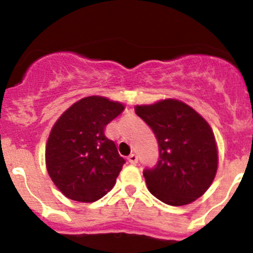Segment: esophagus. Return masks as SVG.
Returning a JSON list of instances; mask_svg holds the SVG:
<instances>
[{
  "mask_svg": "<svg viewBox=\"0 0 253 253\" xmlns=\"http://www.w3.org/2000/svg\"><path fill=\"white\" fill-rule=\"evenodd\" d=\"M127 159H128L129 164H133V165L137 164V162H138V157H137L136 154H129Z\"/></svg>",
  "mask_w": 253,
  "mask_h": 253,
  "instance_id": "1",
  "label": "esophagus"
}]
</instances>
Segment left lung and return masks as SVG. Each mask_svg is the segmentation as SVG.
I'll list each match as a JSON object with an SVG mask.
<instances>
[{"label":"left lung","instance_id":"left-lung-1","mask_svg":"<svg viewBox=\"0 0 253 253\" xmlns=\"http://www.w3.org/2000/svg\"><path fill=\"white\" fill-rule=\"evenodd\" d=\"M136 114L153 129L159 160L144 169L148 190L170 206H185L209 188L218 169L215 138L198 112L175 99L136 106Z\"/></svg>","mask_w":253,"mask_h":253}]
</instances>
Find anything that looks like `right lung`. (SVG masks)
Returning a JSON list of instances; mask_svg holds the SVG:
<instances>
[{
  "instance_id": "right-lung-1",
  "label": "right lung",
  "mask_w": 253,
  "mask_h": 253,
  "mask_svg": "<svg viewBox=\"0 0 253 253\" xmlns=\"http://www.w3.org/2000/svg\"><path fill=\"white\" fill-rule=\"evenodd\" d=\"M124 109L121 103L104 96H86L53 125L45 150L46 169L70 200L95 202L114 187L125 159L104 132Z\"/></svg>"
}]
</instances>
